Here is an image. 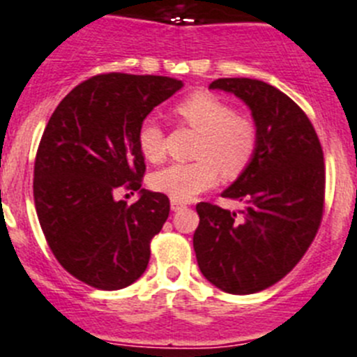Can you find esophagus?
Wrapping results in <instances>:
<instances>
[{"label": "esophagus", "instance_id": "1", "mask_svg": "<svg viewBox=\"0 0 357 357\" xmlns=\"http://www.w3.org/2000/svg\"><path fill=\"white\" fill-rule=\"evenodd\" d=\"M171 208H172V211H179L185 208V204H183L181 201H174V199H171Z\"/></svg>", "mask_w": 357, "mask_h": 357}]
</instances>
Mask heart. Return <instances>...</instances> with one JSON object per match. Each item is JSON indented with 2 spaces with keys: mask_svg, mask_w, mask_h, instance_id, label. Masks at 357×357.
Here are the masks:
<instances>
[{
  "mask_svg": "<svg viewBox=\"0 0 357 357\" xmlns=\"http://www.w3.org/2000/svg\"><path fill=\"white\" fill-rule=\"evenodd\" d=\"M174 114L201 135L192 163H171L151 176V186L174 201H192L217 185L218 176L233 179L245 171L258 147L255 121L238 115L229 102L211 92H195L174 108ZM142 156L149 162L163 158L162 126L155 119L142 121L137 133Z\"/></svg>",
  "mask_w": 357,
  "mask_h": 357,
  "instance_id": "obj_1",
  "label": "heart"
}]
</instances>
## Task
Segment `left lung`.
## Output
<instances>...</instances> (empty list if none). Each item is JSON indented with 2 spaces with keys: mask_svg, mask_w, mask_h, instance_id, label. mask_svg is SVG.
<instances>
[{
  "mask_svg": "<svg viewBox=\"0 0 357 357\" xmlns=\"http://www.w3.org/2000/svg\"><path fill=\"white\" fill-rule=\"evenodd\" d=\"M211 91L242 99L258 128V147L222 197L242 210L199 202L194 250L202 275L234 295L261 291L303 258L319 231L326 167L313 124L279 89L259 79L220 78Z\"/></svg>",
  "mask_w": 357,
  "mask_h": 357,
  "instance_id": "1",
  "label": "left lung"
}]
</instances>
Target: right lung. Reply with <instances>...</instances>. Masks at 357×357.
Returning <instances> with one entry per match:
<instances>
[{
    "instance_id": "right-lung-1",
    "label": "right lung",
    "mask_w": 357,
    "mask_h": 357,
    "mask_svg": "<svg viewBox=\"0 0 357 357\" xmlns=\"http://www.w3.org/2000/svg\"><path fill=\"white\" fill-rule=\"evenodd\" d=\"M181 86L167 76H94L60 101L44 130L33 172L38 222L60 265L91 287L121 290L146 272L171 202L140 188L137 133ZM119 185L139 190V201L117 202Z\"/></svg>"
}]
</instances>
